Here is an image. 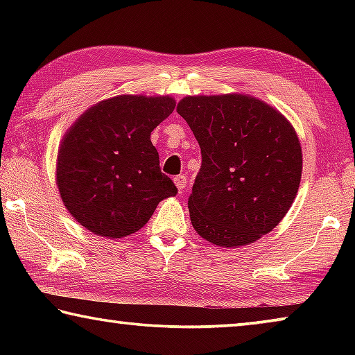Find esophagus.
I'll use <instances>...</instances> for the list:
<instances>
[{
  "label": "esophagus",
  "mask_w": 355,
  "mask_h": 355,
  "mask_svg": "<svg viewBox=\"0 0 355 355\" xmlns=\"http://www.w3.org/2000/svg\"><path fill=\"white\" fill-rule=\"evenodd\" d=\"M173 183H175V186L180 191H183L186 188V183H188V180H186L184 175H177L175 178H173Z\"/></svg>",
  "instance_id": "esophagus-1"
}]
</instances>
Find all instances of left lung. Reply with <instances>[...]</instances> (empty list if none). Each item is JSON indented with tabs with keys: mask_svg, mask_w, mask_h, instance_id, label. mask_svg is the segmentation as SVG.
Wrapping results in <instances>:
<instances>
[{
	"mask_svg": "<svg viewBox=\"0 0 355 355\" xmlns=\"http://www.w3.org/2000/svg\"><path fill=\"white\" fill-rule=\"evenodd\" d=\"M177 111L200 146L188 208L207 241L236 248L285 218L297 194L302 152L280 112L245 95L186 97Z\"/></svg>",
	"mask_w": 355,
	"mask_h": 355,
	"instance_id": "obj_1",
	"label": "left lung"
}]
</instances>
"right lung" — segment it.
I'll return each mask as SVG.
<instances>
[{"mask_svg": "<svg viewBox=\"0 0 355 355\" xmlns=\"http://www.w3.org/2000/svg\"><path fill=\"white\" fill-rule=\"evenodd\" d=\"M173 107L169 97L122 95L92 106L69 130L56 177L64 205L83 227L106 238L131 235L177 194L150 141Z\"/></svg>", "mask_w": 355, "mask_h": 355, "instance_id": "1", "label": "right lung"}]
</instances>
